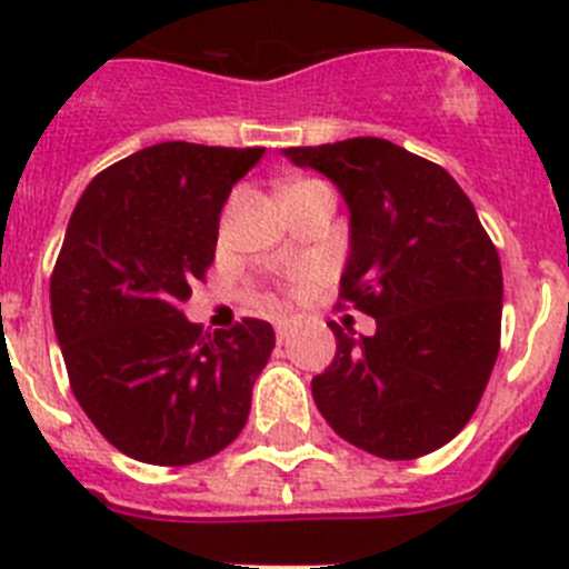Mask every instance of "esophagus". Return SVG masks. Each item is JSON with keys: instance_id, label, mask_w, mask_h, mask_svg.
<instances>
[{"instance_id": "obj_1", "label": "esophagus", "mask_w": 569, "mask_h": 569, "mask_svg": "<svg viewBox=\"0 0 569 569\" xmlns=\"http://www.w3.org/2000/svg\"><path fill=\"white\" fill-rule=\"evenodd\" d=\"M290 328H293V325H290L288 319H279L276 321V339L279 341H284L290 336Z\"/></svg>"}]
</instances>
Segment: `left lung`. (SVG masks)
Segmentation results:
<instances>
[{"mask_svg": "<svg viewBox=\"0 0 569 569\" xmlns=\"http://www.w3.org/2000/svg\"><path fill=\"white\" fill-rule=\"evenodd\" d=\"M325 173L350 210L339 299L376 333L330 321L336 359L313 401L336 433L390 461L445 447L479 407L499 356L501 261L476 208L439 164L356 136L281 150Z\"/></svg>", "mask_w": 569, "mask_h": 569, "instance_id": "left-lung-1", "label": "left lung"}]
</instances>
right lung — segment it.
Returning <instances> with one entry per match:
<instances>
[{
    "label": "right lung",
    "instance_id": "1",
    "mask_svg": "<svg viewBox=\"0 0 569 569\" xmlns=\"http://www.w3.org/2000/svg\"><path fill=\"white\" fill-rule=\"evenodd\" d=\"M264 148L162 142L84 188L50 276L70 390L99 433L144 465L204 461L241 433L276 333H202L182 305L216 256L219 213Z\"/></svg>",
    "mask_w": 569,
    "mask_h": 569
}]
</instances>
